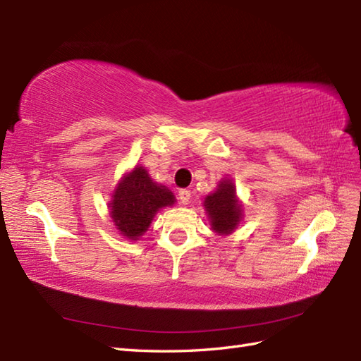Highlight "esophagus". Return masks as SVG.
<instances>
[{"instance_id": "34e87169", "label": "esophagus", "mask_w": 361, "mask_h": 361, "mask_svg": "<svg viewBox=\"0 0 361 361\" xmlns=\"http://www.w3.org/2000/svg\"><path fill=\"white\" fill-rule=\"evenodd\" d=\"M178 198H180V202H181L183 204H188L189 200H190V190L181 189L180 192H178Z\"/></svg>"}]
</instances>
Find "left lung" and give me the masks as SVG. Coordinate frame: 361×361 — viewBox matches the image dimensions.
Here are the masks:
<instances>
[{
  "label": "left lung",
  "mask_w": 361,
  "mask_h": 361,
  "mask_svg": "<svg viewBox=\"0 0 361 361\" xmlns=\"http://www.w3.org/2000/svg\"><path fill=\"white\" fill-rule=\"evenodd\" d=\"M212 231L219 235L231 234L242 220V204L237 200L235 186L231 180H221L217 189L204 198Z\"/></svg>",
  "instance_id": "left-lung-1"
}]
</instances>
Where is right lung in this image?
Returning a JSON list of instances; mask_svg holds the SVG:
<instances>
[{"label": "right lung", "instance_id": "right-lung-1", "mask_svg": "<svg viewBox=\"0 0 361 361\" xmlns=\"http://www.w3.org/2000/svg\"><path fill=\"white\" fill-rule=\"evenodd\" d=\"M173 203L171 190L153 181L142 166H136L118 183L109 208L119 233L137 240L147 231L155 214Z\"/></svg>", "mask_w": 361, "mask_h": 361}]
</instances>
